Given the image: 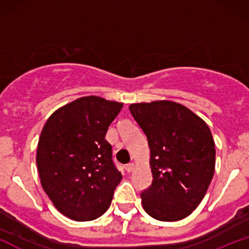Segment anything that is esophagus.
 Returning <instances> with one entry per match:
<instances>
[{
	"instance_id": "1",
	"label": "esophagus",
	"mask_w": 249,
	"mask_h": 249,
	"mask_svg": "<svg viewBox=\"0 0 249 249\" xmlns=\"http://www.w3.org/2000/svg\"><path fill=\"white\" fill-rule=\"evenodd\" d=\"M133 168H134V165L132 164V162H130V164H127L126 166H125V170H126V172H127V173L132 172Z\"/></svg>"
}]
</instances>
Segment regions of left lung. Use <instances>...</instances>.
<instances>
[{"label":"left lung","mask_w":249,"mask_h":249,"mask_svg":"<svg viewBox=\"0 0 249 249\" xmlns=\"http://www.w3.org/2000/svg\"><path fill=\"white\" fill-rule=\"evenodd\" d=\"M133 118L146 134L152 184L142 191L145 212L178 221L204 199L215 166V144L208 125L179 103H134Z\"/></svg>","instance_id":"obj_1"}]
</instances>
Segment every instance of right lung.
Wrapping results in <instances>:
<instances>
[{
    "mask_svg": "<svg viewBox=\"0 0 249 249\" xmlns=\"http://www.w3.org/2000/svg\"><path fill=\"white\" fill-rule=\"evenodd\" d=\"M122 107L102 97H82L57 108L43 127L36 154L42 187L71 220L97 219L110 207L122 173L105 136Z\"/></svg>",
    "mask_w": 249,
    "mask_h": 249,
    "instance_id": "obj_1",
    "label": "right lung"
}]
</instances>
